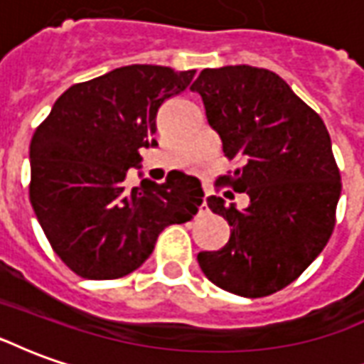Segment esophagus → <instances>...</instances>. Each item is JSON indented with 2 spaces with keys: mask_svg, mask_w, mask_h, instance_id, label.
I'll list each match as a JSON object with an SVG mask.
<instances>
[{
  "mask_svg": "<svg viewBox=\"0 0 364 364\" xmlns=\"http://www.w3.org/2000/svg\"><path fill=\"white\" fill-rule=\"evenodd\" d=\"M203 208H205V210H208V208H206V198H205V203H203Z\"/></svg>",
  "mask_w": 364,
  "mask_h": 364,
  "instance_id": "obj_1",
  "label": "esophagus"
}]
</instances>
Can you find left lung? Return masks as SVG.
<instances>
[{
  "label": "left lung",
  "instance_id": "left-lung-1",
  "mask_svg": "<svg viewBox=\"0 0 364 364\" xmlns=\"http://www.w3.org/2000/svg\"><path fill=\"white\" fill-rule=\"evenodd\" d=\"M191 91L203 97L224 156L244 161L226 179L250 195L244 210L206 198L228 220L230 240L218 252L198 253V265L228 292L269 296L304 273L336 228L341 175L328 128L289 83L263 68H206Z\"/></svg>",
  "mask_w": 364,
  "mask_h": 364
}]
</instances>
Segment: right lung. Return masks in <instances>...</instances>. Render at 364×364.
<instances>
[{"mask_svg":"<svg viewBox=\"0 0 364 364\" xmlns=\"http://www.w3.org/2000/svg\"><path fill=\"white\" fill-rule=\"evenodd\" d=\"M195 70L134 64L75 83L56 99L31 140V205L52 250L75 274L109 281L132 273L159 232L197 214V177L171 171L166 183L128 189L140 148L158 146L156 117L189 87Z\"/></svg>","mask_w":364,"mask_h":364,"instance_id":"1","label":"right lung"}]
</instances>
